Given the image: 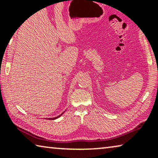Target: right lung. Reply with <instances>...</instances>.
<instances>
[{
    "label": "right lung",
    "instance_id": "add662e5",
    "mask_svg": "<svg viewBox=\"0 0 158 158\" xmlns=\"http://www.w3.org/2000/svg\"><path fill=\"white\" fill-rule=\"evenodd\" d=\"M62 114H64V113H62ZM61 114H60L59 116H58V117H54V118H48V119H57V118H59V117H60V116H61Z\"/></svg>",
    "mask_w": 158,
    "mask_h": 158
}]
</instances>
